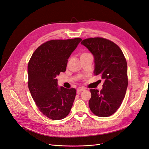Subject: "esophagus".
I'll list each match as a JSON object with an SVG mask.
<instances>
[{"mask_svg": "<svg viewBox=\"0 0 149 149\" xmlns=\"http://www.w3.org/2000/svg\"><path fill=\"white\" fill-rule=\"evenodd\" d=\"M83 91H84V88H78V89H77V93H78V94H80L81 93V92Z\"/></svg>", "mask_w": 149, "mask_h": 149, "instance_id": "esophagus-1", "label": "esophagus"}]
</instances>
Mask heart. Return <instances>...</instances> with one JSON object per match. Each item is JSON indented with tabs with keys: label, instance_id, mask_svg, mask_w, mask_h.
I'll return each mask as SVG.
<instances>
[{
	"label": "heart",
	"instance_id": "1",
	"mask_svg": "<svg viewBox=\"0 0 149 149\" xmlns=\"http://www.w3.org/2000/svg\"><path fill=\"white\" fill-rule=\"evenodd\" d=\"M86 55H88V53H83L81 54V55H80V58H81V57H82V56H83Z\"/></svg>",
	"mask_w": 149,
	"mask_h": 149
}]
</instances>
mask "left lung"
Listing matches in <instances>:
<instances>
[{
    "instance_id": "left-lung-1",
    "label": "left lung",
    "mask_w": 149,
    "mask_h": 149,
    "mask_svg": "<svg viewBox=\"0 0 149 149\" xmlns=\"http://www.w3.org/2000/svg\"><path fill=\"white\" fill-rule=\"evenodd\" d=\"M81 45L94 56V75L104 80L102 89H91L89 106L93 114L102 118L113 114L121 105L128 85L127 61L116 43L103 38L83 40Z\"/></svg>"
}]
</instances>
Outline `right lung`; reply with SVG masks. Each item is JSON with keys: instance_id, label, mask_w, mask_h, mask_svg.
I'll list each match as a JSON object with an SVG mask.
<instances>
[{"instance_id": "1", "label": "right lung", "mask_w": 149, "mask_h": 149, "mask_svg": "<svg viewBox=\"0 0 149 149\" xmlns=\"http://www.w3.org/2000/svg\"><path fill=\"white\" fill-rule=\"evenodd\" d=\"M81 40L76 38L48 41L37 48L29 61L30 92L40 112L49 119H64L73 106L76 89L59 87L56 78L66 71L68 60Z\"/></svg>"}]
</instances>
